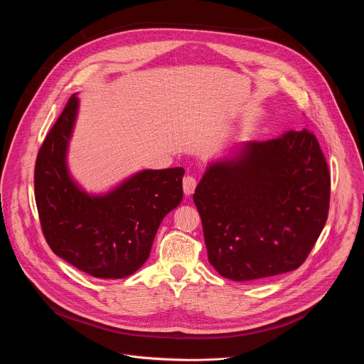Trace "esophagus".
<instances>
[{
    "label": "esophagus",
    "instance_id": "1",
    "mask_svg": "<svg viewBox=\"0 0 364 364\" xmlns=\"http://www.w3.org/2000/svg\"><path fill=\"white\" fill-rule=\"evenodd\" d=\"M196 186H197V180L194 177L187 176L183 178V190H184L186 196H191L196 190Z\"/></svg>",
    "mask_w": 364,
    "mask_h": 364
}]
</instances>
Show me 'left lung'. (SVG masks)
Returning <instances> with one entry per match:
<instances>
[{
  "mask_svg": "<svg viewBox=\"0 0 364 364\" xmlns=\"http://www.w3.org/2000/svg\"><path fill=\"white\" fill-rule=\"evenodd\" d=\"M193 200L223 278L285 274L302 265L327 222L328 166L314 134L288 131L207 164Z\"/></svg>",
  "mask_w": 364,
  "mask_h": 364,
  "instance_id": "1",
  "label": "left lung"
}]
</instances>
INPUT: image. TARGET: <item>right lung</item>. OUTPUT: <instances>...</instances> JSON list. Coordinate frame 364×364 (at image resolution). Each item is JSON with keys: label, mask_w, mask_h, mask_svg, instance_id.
Returning <instances> with one entry per match:
<instances>
[{"label": "right lung", "mask_w": 364, "mask_h": 364, "mask_svg": "<svg viewBox=\"0 0 364 364\" xmlns=\"http://www.w3.org/2000/svg\"><path fill=\"white\" fill-rule=\"evenodd\" d=\"M77 114L75 93L37 155L41 229L51 250L70 265L95 278L121 279L145 264L163 219L181 203L184 168L141 170L107 193H87L68 166Z\"/></svg>", "instance_id": "right-lung-1"}]
</instances>
